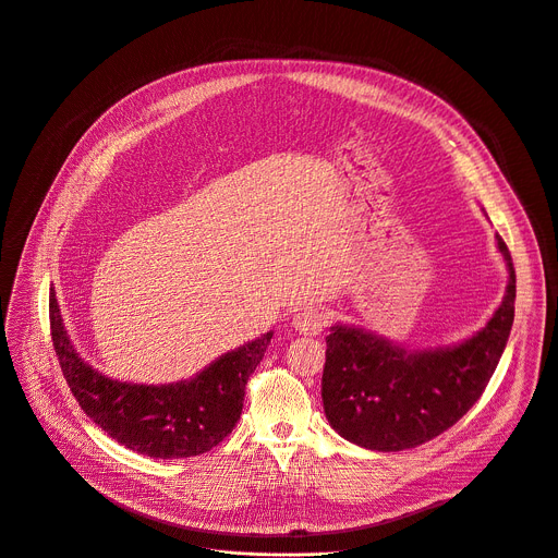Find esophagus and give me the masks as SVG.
Listing matches in <instances>:
<instances>
[{"label": "esophagus", "mask_w": 558, "mask_h": 558, "mask_svg": "<svg viewBox=\"0 0 558 558\" xmlns=\"http://www.w3.org/2000/svg\"><path fill=\"white\" fill-rule=\"evenodd\" d=\"M329 325V316L320 307H302L293 316V327L295 331L305 333V336H318L325 327Z\"/></svg>", "instance_id": "obj_1"}]
</instances>
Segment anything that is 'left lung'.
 Wrapping results in <instances>:
<instances>
[{"label": "left lung", "instance_id": "1", "mask_svg": "<svg viewBox=\"0 0 558 558\" xmlns=\"http://www.w3.org/2000/svg\"><path fill=\"white\" fill-rule=\"evenodd\" d=\"M510 282L502 305L470 340L404 351L374 333L336 325L327 336L323 404L329 425L349 442L376 451L418 447L459 423L483 396L514 323L517 274L496 235Z\"/></svg>", "mask_w": 558, "mask_h": 558}]
</instances>
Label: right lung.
<instances>
[{"instance_id":"add662e5","label":"right lung","mask_w":558,"mask_h":558,"mask_svg":"<svg viewBox=\"0 0 558 558\" xmlns=\"http://www.w3.org/2000/svg\"><path fill=\"white\" fill-rule=\"evenodd\" d=\"M50 338L80 408L120 445L154 459H189L214 449L235 427L248 376L260 365L271 331L175 385H133L95 372L80 359L62 325L56 289L48 295Z\"/></svg>"}]
</instances>
